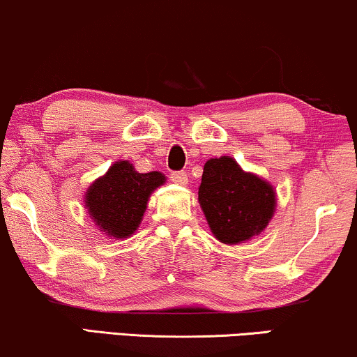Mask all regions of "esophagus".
Listing matches in <instances>:
<instances>
[{
  "instance_id": "esophagus-1",
  "label": "esophagus",
  "mask_w": 357,
  "mask_h": 357,
  "mask_svg": "<svg viewBox=\"0 0 357 357\" xmlns=\"http://www.w3.org/2000/svg\"><path fill=\"white\" fill-rule=\"evenodd\" d=\"M170 180H172L174 183L182 185V187H185V185L188 183V175L185 172H172V174H170Z\"/></svg>"
}]
</instances>
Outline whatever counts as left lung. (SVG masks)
Wrapping results in <instances>:
<instances>
[{"instance_id": "8db88e82", "label": "left lung", "mask_w": 357, "mask_h": 357, "mask_svg": "<svg viewBox=\"0 0 357 357\" xmlns=\"http://www.w3.org/2000/svg\"><path fill=\"white\" fill-rule=\"evenodd\" d=\"M198 202L219 242L238 245L260 236L275 216L276 190L257 174L245 172L231 155L208 159Z\"/></svg>"}]
</instances>
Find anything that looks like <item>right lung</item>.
<instances>
[{"instance_id":"add662e5","label":"right lung","mask_w":357,"mask_h":357,"mask_svg":"<svg viewBox=\"0 0 357 357\" xmlns=\"http://www.w3.org/2000/svg\"><path fill=\"white\" fill-rule=\"evenodd\" d=\"M164 183L158 170L139 174L130 160H116L86 190L84 206L105 236L128 238L143 221L151 193Z\"/></svg>"}]
</instances>
